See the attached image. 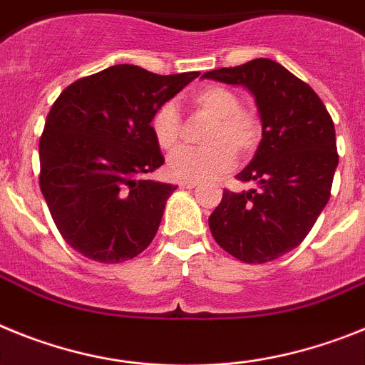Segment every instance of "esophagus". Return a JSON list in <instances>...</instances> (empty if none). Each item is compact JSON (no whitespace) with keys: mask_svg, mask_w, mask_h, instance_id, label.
<instances>
[{"mask_svg":"<svg viewBox=\"0 0 365 365\" xmlns=\"http://www.w3.org/2000/svg\"><path fill=\"white\" fill-rule=\"evenodd\" d=\"M196 185H198L196 180H183V182H180V187H182V189H195Z\"/></svg>","mask_w":365,"mask_h":365,"instance_id":"esophagus-1","label":"esophagus"}]
</instances>
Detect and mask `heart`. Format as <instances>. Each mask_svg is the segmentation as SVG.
<instances>
[{"label": "heart", "mask_w": 365, "mask_h": 365, "mask_svg": "<svg viewBox=\"0 0 365 365\" xmlns=\"http://www.w3.org/2000/svg\"><path fill=\"white\" fill-rule=\"evenodd\" d=\"M196 113L211 119L204 134L205 147L176 148L182 143L183 121L178 108L165 103L152 115L150 128L158 147L173 152L167 161V173L180 180H205L233 169L237 154L252 156L262 139V123L257 113L240 106L235 90L209 84L191 95Z\"/></svg>", "instance_id": "obj_1"}]
</instances>
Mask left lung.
Segmentation results:
<instances>
[{
	"mask_svg": "<svg viewBox=\"0 0 365 365\" xmlns=\"http://www.w3.org/2000/svg\"><path fill=\"white\" fill-rule=\"evenodd\" d=\"M204 77L248 88L262 121L261 145L237 174L257 187L224 189L209 217L211 235L239 261H274L303 242L331 198L338 165L332 117L307 82L270 58L213 69Z\"/></svg>",
	"mask_w": 365,
	"mask_h": 365,
	"instance_id": "left-lung-1",
	"label": "left lung"
}]
</instances>
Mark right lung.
<instances>
[{"instance_id":"add662e5","label":"right lung","mask_w":365,"mask_h":365,"mask_svg":"<svg viewBox=\"0 0 365 365\" xmlns=\"http://www.w3.org/2000/svg\"><path fill=\"white\" fill-rule=\"evenodd\" d=\"M200 73L119 64L69 84L40 138V189L60 235L97 262L138 257L176 187L145 180L165 163L152 115Z\"/></svg>"}]
</instances>
